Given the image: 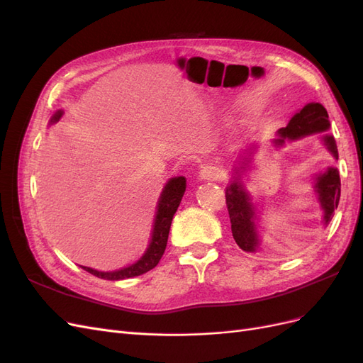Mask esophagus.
Listing matches in <instances>:
<instances>
[{
  "mask_svg": "<svg viewBox=\"0 0 363 363\" xmlns=\"http://www.w3.org/2000/svg\"><path fill=\"white\" fill-rule=\"evenodd\" d=\"M223 175H224L223 169L215 167V164H206V167H203L201 171H200V179L201 180H208V182L221 180Z\"/></svg>",
  "mask_w": 363,
  "mask_h": 363,
  "instance_id": "34e87169",
  "label": "esophagus"
}]
</instances>
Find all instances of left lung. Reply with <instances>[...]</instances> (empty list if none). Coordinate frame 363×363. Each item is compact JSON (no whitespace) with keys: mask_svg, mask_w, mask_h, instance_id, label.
<instances>
[{"mask_svg":"<svg viewBox=\"0 0 363 363\" xmlns=\"http://www.w3.org/2000/svg\"><path fill=\"white\" fill-rule=\"evenodd\" d=\"M328 128H330V123H328L325 107L320 103H309L291 118L286 127L279 130V139L274 140V144L280 147L284 144V139H300L313 133H321ZM323 140L327 150L337 160V147L333 136L324 135ZM315 192L323 208L324 225H327L332 221L335 208H337L340 199V179L336 168H328L325 172L318 175L315 179ZM225 203L236 244L244 251H257L260 239L256 227V208L239 179H235L227 186Z\"/></svg>","mask_w":363,"mask_h":363,"instance_id":"left-lung-1","label":"left lung"}]
</instances>
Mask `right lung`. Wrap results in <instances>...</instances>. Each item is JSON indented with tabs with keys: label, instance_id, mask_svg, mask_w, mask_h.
<instances>
[{
	"label": "right lung",
	"instance_id": "add662e5",
	"mask_svg": "<svg viewBox=\"0 0 363 363\" xmlns=\"http://www.w3.org/2000/svg\"><path fill=\"white\" fill-rule=\"evenodd\" d=\"M60 116H62V112L60 111L56 112V115L51 118V123H56V121L60 119ZM184 191H186L184 177H174L164 184L157 203V212L155 218V225H152L150 245L144 252V256H142L136 263H133V265H130L127 268L111 271V272L96 271L87 267H82V268L87 272H91L92 276L98 279H104V280H124L130 277H136L155 268L159 263V260L162 259L164 248H167L172 218H174V213L177 212Z\"/></svg>",
	"mask_w": 363,
	"mask_h": 363
}]
</instances>
